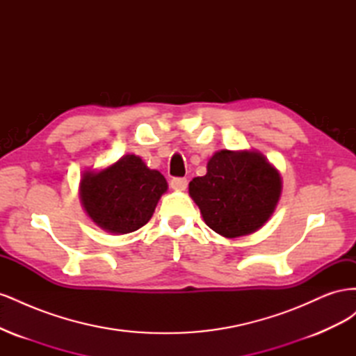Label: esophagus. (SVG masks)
I'll list each match as a JSON object with an SVG mask.
<instances>
[{
	"mask_svg": "<svg viewBox=\"0 0 356 356\" xmlns=\"http://www.w3.org/2000/svg\"><path fill=\"white\" fill-rule=\"evenodd\" d=\"M170 187L178 191H184L187 188V179L186 178H174L170 181Z\"/></svg>",
	"mask_w": 356,
	"mask_h": 356,
	"instance_id": "obj_1",
	"label": "esophagus"
}]
</instances>
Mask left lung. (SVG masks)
I'll return each mask as SVG.
<instances>
[{"label": "left lung", "mask_w": 356, "mask_h": 356, "mask_svg": "<svg viewBox=\"0 0 356 356\" xmlns=\"http://www.w3.org/2000/svg\"><path fill=\"white\" fill-rule=\"evenodd\" d=\"M188 193L209 229L236 239L270 220L281 199L282 177L257 149H218L208 160L207 175L190 181Z\"/></svg>", "instance_id": "left-lung-1"}]
</instances>
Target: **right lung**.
Masks as SVG:
<instances>
[{
    "label": "right lung",
    "mask_w": 356,
    "mask_h": 356,
    "mask_svg": "<svg viewBox=\"0 0 356 356\" xmlns=\"http://www.w3.org/2000/svg\"><path fill=\"white\" fill-rule=\"evenodd\" d=\"M79 191L86 215L99 229L127 234L153 217L168 182L139 156L124 154L99 170H84Z\"/></svg>",
    "instance_id": "1"
}]
</instances>
